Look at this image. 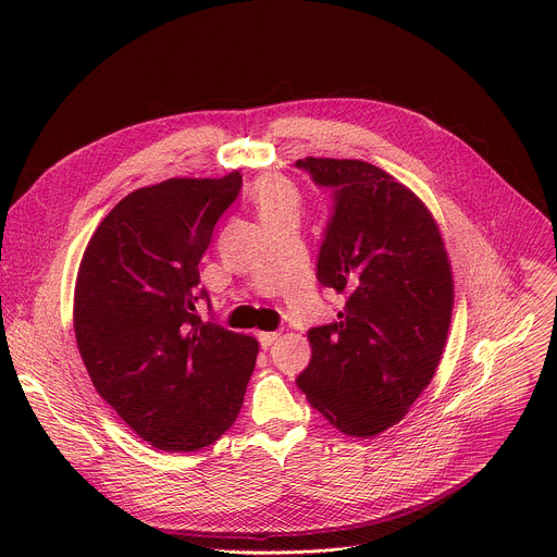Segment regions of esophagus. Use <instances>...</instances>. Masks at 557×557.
I'll return each mask as SVG.
<instances>
[{
	"instance_id": "1",
	"label": "esophagus",
	"mask_w": 557,
	"mask_h": 557,
	"mask_svg": "<svg viewBox=\"0 0 557 557\" xmlns=\"http://www.w3.org/2000/svg\"><path fill=\"white\" fill-rule=\"evenodd\" d=\"M277 337H280V333H260V344L264 348H269V346H273L277 342Z\"/></svg>"
}]
</instances>
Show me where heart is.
Wrapping results in <instances>:
<instances>
[{
	"instance_id": "heart-1",
	"label": "heart",
	"mask_w": 557,
	"mask_h": 557,
	"mask_svg": "<svg viewBox=\"0 0 557 557\" xmlns=\"http://www.w3.org/2000/svg\"><path fill=\"white\" fill-rule=\"evenodd\" d=\"M253 202L269 224L282 215L299 211V191L282 174H264L253 185Z\"/></svg>"
}]
</instances>
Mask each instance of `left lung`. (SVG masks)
Returning <instances> with one entry per match:
<instances>
[{
    "label": "left lung",
    "instance_id": "obj_1",
    "mask_svg": "<svg viewBox=\"0 0 557 557\" xmlns=\"http://www.w3.org/2000/svg\"><path fill=\"white\" fill-rule=\"evenodd\" d=\"M297 168L335 189L317 280L346 295L335 322L308 331L312 355L297 385L333 428L372 438L410 412L441 363L451 264L432 211L387 172L314 156Z\"/></svg>",
    "mask_w": 557,
    "mask_h": 557
}]
</instances>
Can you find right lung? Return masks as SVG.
Wrapping results in <instances>:
<instances>
[{
	"label": "right lung",
	"instance_id": "right-lung-1",
	"mask_svg": "<svg viewBox=\"0 0 557 557\" xmlns=\"http://www.w3.org/2000/svg\"><path fill=\"white\" fill-rule=\"evenodd\" d=\"M243 174L170 178L97 226L74 284V335L97 392L151 447L196 451L240 414L258 339L196 314L198 264Z\"/></svg>",
	"mask_w": 557,
	"mask_h": 557
}]
</instances>
